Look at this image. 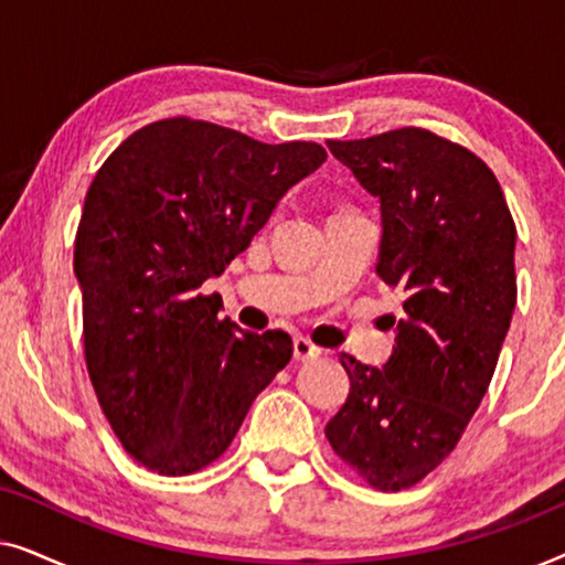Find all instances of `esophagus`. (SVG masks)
I'll return each mask as SVG.
<instances>
[{"mask_svg":"<svg viewBox=\"0 0 565 565\" xmlns=\"http://www.w3.org/2000/svg\"><path fill=\"white\" fill-rule=\"evenodd\" d=\"M292 354H296V360L306 362V360L319 358L321 347H316L308 337H296V339H292Z\"/></svg>","mask_w":565,"mask_h":565,"instance_id":"esophagus-1","label":"esophagus"}]
</instances>
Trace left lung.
<instances>
[{
	"label": "left lung",
	"instance_id": "left-lung-1",
	"mask_svg": "<svg viewBox=\"0 0 565 565\" xmlns=\"http://www.w3.org/2000/svg\"><path fill=\"white\" fill-rule=\"evenodd\" d=\"M327 146L381 200L375 269L404 298L383 370L342 354L350 396L327 437L373 489H412L460 443L497 370L516 303V228L491 169L431 130Z\"/></svg>",
	"mask_w": 565,
	"mask_h": 565
}]
</instances>
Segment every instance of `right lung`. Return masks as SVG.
<instances>
[{
    "instance_id": "obj_1",
    "label": "right lung",
    "mask_w": 565,
    "mask_h": 565,
    "mask_svg": "<svg viewBox=\"0 0 565 565\" xmlns=\"http://www.w3.org/2000/svg\"><path fill=\"white\" fill-rule=\"evenodd\" d=\"M327 151L262 143L192 118L143 126L84 198L74 242L84 360L97 401L134 460L188 476L218 460L252 401L292 358L285 331L218 319V277Z\"/></svg>"
}]
</instances>
